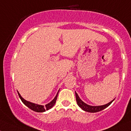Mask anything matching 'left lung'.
Listing matches in <instances>:
<instances>
[{"instance_id":"8db88e82","label":"left lung","mask_w":131,"mask_h":131,"mask_svg":"<svg viewBox=\"0 0 131 131\" xmlns=\"http://www.w3.org/2000/svg\"><path fill=\"white\" fill-rule=\"evenodd\" d=\"M75 95H76V100H77V104L79 106V107H80L83 110L85 111L86 112H89V113H96V112H99L101 111L104 110V109L106 108L107 107H108L109 106L113 103V101H114L113 100V101L110 102L107 104H104V105H102V106H90L88 105V104H86L85 103L82 101L81 99L80 98L79 96L78 95V94L76 93L75 91Z\"/></svg>"}]
</instances>
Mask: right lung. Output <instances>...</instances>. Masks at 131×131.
<instances>
[{
    "label": "right lung",
    "mask_w": 131,
    "mask_h": 131,
    "mask_svg": "<svg viewBox=\"0 0 131 131\" xmlns=\"http://www.w3.org/2000/svg\"><path fill=\"white\" fill-rule=\"evenodd\" d=\"M59 92V91H58ZM58 92L57 93V95H56L54 98L51 101L50 103H48V104H46L45 106H43V105H39V104H35V103H31V102L29 101H27L25 100H24L22 97L20 96V93L18 92V96H19L20 98L22 101V103L25 104V106H27V107H29L30 109L31 110H33L34 111L37 112V113H42V112H45L46 111V110H48L50 109H51V107H53L54 105L56 103V101L57 100V96H58Z\"/></svg>",
    "instance_id": "obj_1"
}]
</instances>
